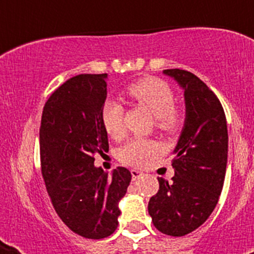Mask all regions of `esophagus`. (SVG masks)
I'll return each instance as SVG.
<instances>
[{
	"instance_id": "34e87169",
	"label": "esophagus",
	"mask_w": 254,
	"mask_h": 254,
	"mask_svg": "<svg viewBox=\"0 0 254 254\" xmlns=\"http://www.w3.org/2000/svg\"><path fill=\"white\" fill-rule=\"evenodd\" d=\"M130 173H131V178H133V181H137L138 178H141L143 175L141 171H138V170H135V169L130 170Z\"/></svg>"
}]
</instances>
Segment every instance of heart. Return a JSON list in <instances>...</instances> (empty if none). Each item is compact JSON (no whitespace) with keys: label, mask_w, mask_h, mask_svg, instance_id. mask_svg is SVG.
<instances>
[{"label":"heart","mask_w":254,"mask_h":254,"mask_svg":"<svg viewBox=\"0 0 254 254\" xmlns=\"http://www.w3.org/2000/svg\"><path fill=\"white\" fill-rule=\"evenodd\" d=\"M131 99L142 104L155 116V125L165 133H174L181 127L182 115L175 104V95L166 81L158 77H143L127 88ZM104 129L112 138L119 139L125 134L124 108L116 100H108L101 112ZM159 151L158 145L150 139H131L119 150L121 162L143 167Z\"/></svg>","instance_id":"obj_1"}]
</instances>
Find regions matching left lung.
I'll list each match as a JSON object with an SVG mask.
<instances>
[{
  "mask_svg": "<svg viewBox=\"0 0 254 254\" xmlns=\"http://www.w3.org/2000/svg\"><path fill=\"white\" fill-rule=\"evenodd\" d=\"M185 91L186 119L174 149L175 175L158 178L159 190L149 200V215L159 232L185 236L199 228L216 207L224 185L228 130L216 95L193 73L165 69Z\"/></svg>",
  "mask_w": 254,
  "mask_h": 254,
  "instance_id": "left-lung-1",
  "label": "left lung"
}]
</instances>
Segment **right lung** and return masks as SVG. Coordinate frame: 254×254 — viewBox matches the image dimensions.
Returning a JSON list of instances; mask_svg holds the SVG:
<instances>
[{"instance_id": "obj_1", "label": "right lung", "mask_w": 254, "mask_h": 254, "mask_svg": "<svg viewBox=\"0 0 254 254\" xmlns=\"http://www.w3.org/2000/svg\"><path fill=\"white\" fill-rule=\"evenodd\" d=\"M108 73H81L50 96L42 113V175L53 205L72 232L99 240L119 225L120 200L131 181L117 167L108 175L95 166V154L108 151L101 121Z\"/></svg>"}]
</instances>
